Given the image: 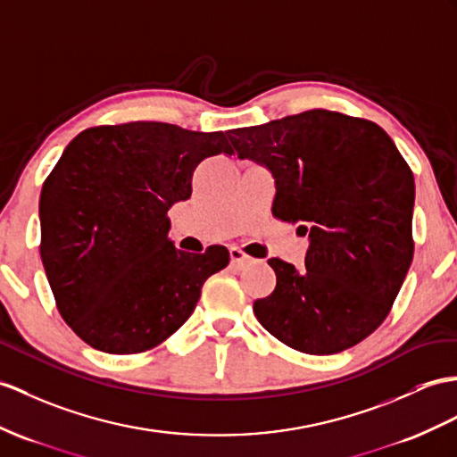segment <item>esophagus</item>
<instances>
[{
  "label": "esophagus",
  "instance_id": "esophagus-1",
  "mask_svg": "<svg viewBox=\"0 0 457 457\" xmlns=\"http://www.w3.org/2000/svg\"><path fill=\"white\" fill-rule=\"evenodd\" d=\"M230 262H232V265L244 267V265L252 263V258L248 253H244L240 248H230Z\"/></svg>",
  "mask_w": 457,
  "mask_h": 457
}]
</instances>
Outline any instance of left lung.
I'll list each match as a JSON object with an SVG mask.
<instances>
[{
    "label": "left lung",
    "mask_w": 457,
    "mask_h": 457,
    "mask_svg": "<svg viewBox=\"0 0 457 457\" xmlns=\"http://www.w3.org/2000/svg\"><path fill=\"white\" fill-rule=\"evenodd\" d=\"M240 159L271 170L273 217L308 232L306 270L271 258L275 291L253 303L273 337L333 354L380 328L413 262L415 180L392 137L370 120L306 110L230 129Z\"/></svg>",
    "instance_id": "8db88e82"
}]
</instances>
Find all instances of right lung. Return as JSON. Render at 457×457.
<instances>
[{
    "instance_id": "add662e5",
    "label": "right lung",
    "mask_w": 457,
    "mask_h": 457,
    "mask_svg": "<svg viewBox=\"0 0 457 457\" xmlns=\"http://www.w3.org/2000/svg\"><path fill=\"white\" fill-rule=\"evenodd\" d=\"M232 153L222 131L164 121L88 128L65 147L42 186L40 258L75 336L136 354L182 328L228 250H176L169 209L192 195L199 162Z\"/></svg>"
}]
</instances>
